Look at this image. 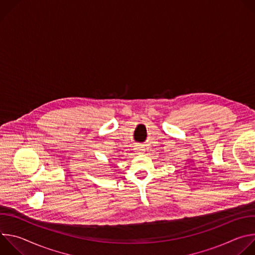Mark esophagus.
Instances as JSON below:
<instances>
[{
	"label": "esophagus",
	"mask_w": 255,
	"mask_h": 255,
	"mask_svg": "<svg viewBox=\"0 0 255 255\" xmlns=\"http://www.w3.org/2000/svg\"><path fill=\"white\" fill-rule=\"evenodd\" d=\"M144 152H145L144 147H142V146H138V147H136V153H138V154H143Z\"/></svg>",
	"instance_id": "obj_1"
}]
</instances>
